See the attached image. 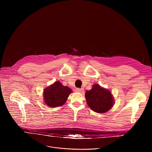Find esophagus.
I'll list each match as a JSON object with an SVG mask.
<instances>
[{
	"instance_id": "1",
	"label": "esophagus",
	"mask_w": 152,
	"mask_h": 152,
	"mask_svg": "<svg viewBox=\"0 0 152 152\" xmlns=\"http://www.w3.org/2000/svg\"><path fill=\"white\" fill-rule=\"evenodd\" d=\"M76 91L78 92V93H82L84 91V90L83 88H76Z\"/></svg>"
}]
</instances>
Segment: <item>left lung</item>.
<instances>
[{"label":"left lung","instance_id":"left-lung-1","mask_svg":"<svg viewBox=\"0 0 152 152\" xmlns=\"http://www.w3.org/2000/svg\"><path fill=\"white\" fill-rule=\"evenodd\" d=\"M85 99L88 106L93 111L103 114L107 112L114 104V97L110 90L95 83L90 91H86Z\"/></svg>","mask_w":152,"mask_h":152}]
</instances>
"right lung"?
I'll list each match as a JSON object with an SVG mask.
<instances>
[{"mask_svg": "<svg viewBox=\"0 0 152 152\" xmlns=\"http://www.w3.org/2000/svg\"><path fill=\"white\" fill-rule=\"evenodd\" d=\"M73 92L67 86H64L57 80L45 88L43 91V100L50 107H55L63 105L66 102L69 94Z\"/></svg>", "mask_w": 152, "mask_h": 152, "instance_id": "obj_1", "label": "right lung"}]
</instances>
